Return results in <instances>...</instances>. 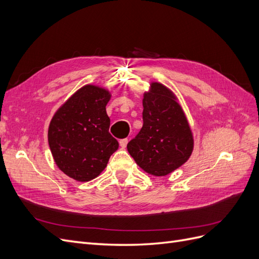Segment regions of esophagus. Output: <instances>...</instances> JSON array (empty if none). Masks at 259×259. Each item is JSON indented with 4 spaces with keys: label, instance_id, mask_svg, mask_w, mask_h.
I'll return each instance as SVG.
<instances>
[{
    "label": "esophagus",
    "instance_id": "34e87169",
    "mask_svg": "<svg viewBox=\"0 0 259 259\" xmlns=\"http://www.w3.org/2000/svg\"><path fill=\"white\" fill-rule=\"evenodd\" d=\"M127 143H128V139H127V138H124V139H121V140H120V147H121L122 149H124L125 147H126Z\"/></svg>",
    "mask_w": 259,
    "mask_h": 259
}]
</instances>
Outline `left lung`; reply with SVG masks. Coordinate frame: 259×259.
<instances>
[{"label":"left lung","instance_id":"8db88e82","mask_svg":"<svg viewBox=\"0 0 259 259\" xmlns=\"http://www.w3.org/2000/svg\"><path fill=\"white\" fill-rule=\"evenodd\" d=\"M143 106V127L127 144V150L147 173L165 176L189 159L192 133L174 94L164 85L152 83Z\"/></svg>","mask_w":259,"mask_h":259}]
</instances>
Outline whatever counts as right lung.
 I'll return each instance as SVG.
<instances>
[{"mask_svg": "<svg viewBox=\"0 0 259 259\" xmlns=\"http://www.w3.org/2000/svg\"><path fill=\"white\" fill-rule=\"evenodd\" d=\"M108 91L85 85L55 113L49 127V145L57 166L79 182L96 178L107 166L119 143L109 133Z\"/></svg>", "mask_w": 259, "mask_h": 259, "instance_id": "1", "label": "right lung"}]
</instances>
